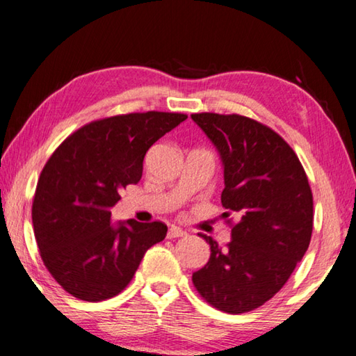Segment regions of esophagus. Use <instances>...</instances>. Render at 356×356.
<instances>
[{"label":"esophagus","instance_id":"34e87169","mask_svg":"<svg viewBox=\"0 0 356 356\" xmlns=\"http://www.w3.org/2000/svg\"><path fill=\"white\" fill-rule=\"evenodd\" d=\"M186 236V232L184 229H180L177 226H172L170 231H168V238H177V237H184Z\"/></svg>","mask_w":356,"mask_h":356}]
</instances>
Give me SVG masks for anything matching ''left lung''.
<instances>
[{
  "label": "left lung",
  "mask_w": 356,
  "mask_h": 356,
  "mask_svg": "<svg viewBox=\"0 0 356 356\" xmlns=\"http://www.w3.org/2000/svg\"><path fill=\"white\" fill-rule=\"evenodd\" d=\"M191 119L220 152L222 207L240 216L225 248L201 234L210 257L193 273V284L213 308L242 314L273 298L305 256L312 191L297 154L267 125L240 114L195 113Z\"/></svg>",
  "instance_id": "left-lung-1"
}]
</instances>
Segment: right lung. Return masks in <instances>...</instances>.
Segmentation results:
<instances>
[{
    "label": "right lung",
    "instance_id": "right-lung-1",
    "mask_svg": "<svg viewBox=\"0 0 356 356\" xmlns=\"http://www.w3.org/2000/svg\"><path fill=\"white\" fill-rule=\"evenodd\" d=\"M188 118L182 113H130L86 124L59 146L40 172L33 226L40 257L65 292L102 301L122 292L165 222L111 225L122 186L138 184L152 144Z\"/></svg>",
    "mask_w": 356,
    "mask_h": 356
}]
</instances>
